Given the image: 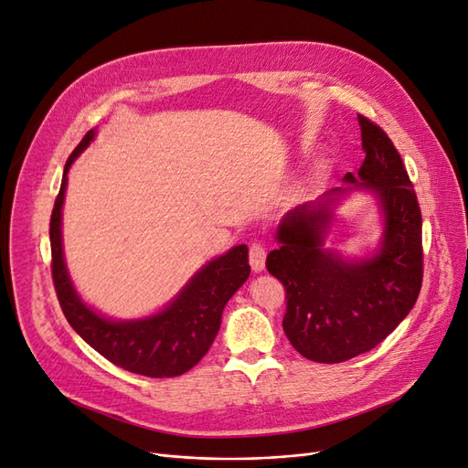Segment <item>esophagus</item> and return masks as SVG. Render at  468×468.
Listing matches in <instances>:
<instances>
[{
    "label": "esophagus",
    "instance_id": "esophagus-1",
    "mask_svg": "<svg viewBox=\"0 0 468 468\" xmlns=\"http://www.w3.org/2000/svg\"><path fill=\"white\" fill-rule=\"evenodd\" d=\"M265 258H267V250H265L263 244L256 242V244L250 246V265H251L253 271H256V273L263 271Z\"/></svg>",
    "mask_w": 468,
    "mask_h": 468
}]
</instances>
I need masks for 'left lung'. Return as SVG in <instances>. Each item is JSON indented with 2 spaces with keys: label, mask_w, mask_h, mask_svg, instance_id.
I'll list each match as a JSON object with an SVG mask.
<instances>
[{
  "label": "left lung",
  "mask_w": 468,
  "mask_h": 468,
  "mask_svg": "<svg viewBox=\"0 0 468 468\" xmlns=\"http://www.w3.org/2000/svg\"><path fill=\"white\" fill-rule=\"evenodd\" d=\"M365 160L344 186L289 210L269 251L267 271L287 289L282 318L292 347L310 361L342 363L380 344L421 289V212L400 154L380 126L357 115ZM353 192L371 194L379 242L359 257L329 246L335 210Z\"/></svg>",
  "instance_id": "left-lung-1"
}]
</instances>
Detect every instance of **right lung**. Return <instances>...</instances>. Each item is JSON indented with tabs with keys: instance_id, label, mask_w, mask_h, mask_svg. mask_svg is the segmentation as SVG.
<instances>
[{
	"instance_id": "right-lung-1",
	"label": "right lung",
	"mask_w": 468,
	"mask_h": 468,
	"mask_svg": "<svg viewBox=\"0 0 468 468\" xmlns=\"http://www.w3.org/2000/svg\"><path fill=\"white\" fill-rule=\"evenodd\" d=\"M95 134L97 129H91L68 158L50 217L52 279L62 313L83 342L124 371L154 378L183 375L203 359L215 342L226 303L250 277L248 246H234L207 261L158 313L140 318H112L97 313L81 299L69 277L62 239L69 167L93 143Z\"/></svg>"
}]
</instances>
